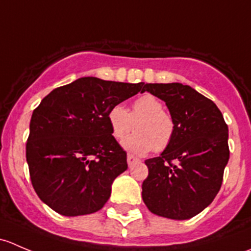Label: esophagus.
I'll return each mask as SVG.
<instances>
[{"label":"esophagus","instance_id":"esophagus-1","mask_svg":"<svg viewBox=\"0 0 251 251\" xmlns=\"http://www.w3.org/2000/svg\"><path fill=\"white\" fill-rule=\"evenodd\" d=\"M138 161H140V159L136 158V156H133L132 154H128V155H127V164H128V166H132L133 164L138 163Z\"/></svg>","mask_w":251,"mask_h":251}]
</instances>
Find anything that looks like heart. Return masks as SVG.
Here are the masks:
<instances>
[{
	"mask_svg": "<svg viewBox=\"0 0 251 251\" xmlns=\"http://www.w3.org/2000/svg\"><path fill=\"white\" fill-rule=\"evenodd\" d=\"M111 136L121 141L136 124V133L123 142V147L133 154L163 151L170 146L175 133V123L165 113L164 104L153 95H143L133 100L131 111L123 104H114L107 114Z\"/></svg>",
	"mask_w": 251,
	"mask_h": 251,
	"instance_id": "obj_1",
	"label": "heart"
}]
</instances>
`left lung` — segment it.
<instances>
[{"mask_svg":"<svg viewBox=\"0 0 251 251\" xmlns=\"http://www.w3.org/2000/svg\"><path fill=\"white\" fill-rule=\"evenodd\" d=\"M144 91L164 100L175 123L170 146L147 159L142 198L149 211L188 220L211 204L229 159L228 127L212 100L188 85L146 83Z\"/></svg>","mask_w":251,"mask_h":251,"instance_id":"1","label":"left lung"}]
</instances>
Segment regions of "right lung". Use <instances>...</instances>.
<instances>
[{"label":"right lung","mask_w":251,"mask_h":251,"mask_svg":"<svg viewBox=\"0 0 251 251\" xmlns=\"http://www.w3.org/2000/svg\"><path fill=\"white\" fill-rule=\"evenodd\" d=\"M143 85L81 77L53 90L34 110L26 161L35 192L50 209L80 216L104 206L113 181L127 169L108 110L143 93Z\"/></svg>","instance_id":"obj_1"}]
</instances>
